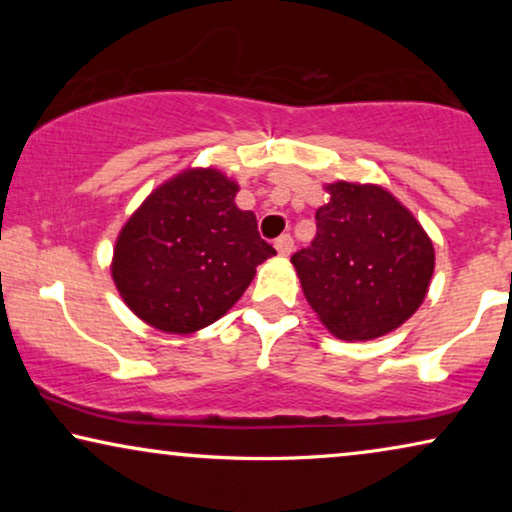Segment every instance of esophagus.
I'll return each mask as SVG.
<instances>
[{
  "label": "esophagus",
  "instance_id": "1",
  "mask_svg": "<svg viewBox=\"0 0 512 512\" xmlns=\"http://www.w3.org/2000/svg\"><path fill=\"white\" fill-rule=\"evenodd\" d=\"M275 249L279 256H289L293 251V237L291 235H279L275 240Z\"/></svg>",
  "mask_w": 512,
  "mask_h": 512
}]
</instances>
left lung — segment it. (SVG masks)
I'll use <instances>...</instances> for the list:
<instances>
[{"mask_svg":"<svg viewBox=\"0 0 512 512\" xmlns=\"http://www.w3.org/2000/svg\"><path fill=\"white\" fill-rule=\"evenodd\" d=\"M317 237L291 256L307 303L340 340H375L424 303L436 268L431 237L394 193L333 181Z\"/></svg>","mask_w":512,"mask_h":512,"instance_id":"8db88e82","label":"left lung"}]
</instances>
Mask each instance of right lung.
<instances>
[{"label":"right lung","mask_w":512,"mask_h":512,"mask_svg":"<svg viewBox=\"0 0 512 512\" xmlns=\"http://www.w3.org/2000/svg\"><path fill=\"white\" fill-rule=\"evenodd\" d=\"M237 181L188 167L153 188L114 244L111 279L144 324L188 335L219 321L277 254L256 216L235 205Z\"/></svg>","instance_id":"add662e5"}]
</instances>
